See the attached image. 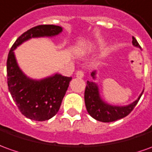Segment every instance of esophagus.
I'll list each match as a JSON object with an SVG mask.
<instances>
[{
    "instance_id": "esophagus-1",
    "label": "esophagus",
    "mask_w": 152,
    "mask_h": 152,
    "mask_svg": "<svg viewBox=\"0 0 152 152\" xmlns=\"http://www.w3.org/2000/svg\"><path fill=\"white\" fill-rule=\"evenodd\" d=\"M84 76V72L83 70H78L76 72V77L78 78H83Z\"/></svg>"
}]
</instances>
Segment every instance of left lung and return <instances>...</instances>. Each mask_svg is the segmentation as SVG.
I'll return each mask as SVG.
<instances>
[{
    "label": "left lung",
    "instance_id": "obj_1",
    "mask_svg": "<svg viewBox=\"0 0 152 152\" xmlns=\"http://www.w3.org/2000/svg\"><path fill=\"white\" fill-rule=\"evenodd\" d=\"M132 44L137 47H140L137 40L133 36ZM91 75L93 76V78H95V72H93ZM142 95V94H141L138 99L130 105L125 107L111 106L103 102L100 98L98 86L94 83L88 81L84 92V101L87 111L92 118L99 122H111L126 117L137 104Z\"/></svg>",
    "mask_w": 152,
    "mask_h": 152
}]
</instances>
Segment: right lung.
Wrapping results in <instances>:
<instances>
[{
	"label": "right lung",
	"instance_id": "obj_1",
	"mask_svg": "<svg viewBox=\"0 0 152 152\" xmlns=\"http://www.w3.org/2000/svg\"><path fill=\"white\" fill-rule=\"evenodd\" d=\"M61 31L60 26L54 25L34 26L15 40L8 54L6 63L8 88L20 112L31 120L39 122L49 120L58 113L72 78L55 74L42 80H32L19 69L13 50L32 37L54 36Z\"/></svg>",
	"mask_w": 152,
	"mask_h": 152
}]
</instances>
